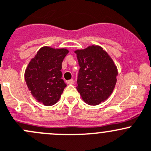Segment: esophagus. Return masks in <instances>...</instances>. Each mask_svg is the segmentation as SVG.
Returning <instances> with one entry per match:
<instances>
[{
  "instance_id": "esophagus-1",
  "label": "esophagus",
  "mask_w": 151,
  "mask_h": 151,
  "mask_svg": "<svg viewBox=\"0 0 151 151\" xmlns=\"http://www.w3.org/2000/svg\"><path fill=\"white\" fill-rule=\"evenodd\" d=\"M67 83H68V84H73L74 83V80L73 79H70V80H68V81H67Z\"/></svg>"
}]
</instances>
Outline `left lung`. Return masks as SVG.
Wrapping results in <instances>:
<instances>
[{"label":"left lung","mask_w":151,"mask_h":151,"mask_svg":"<svg viewBox=\"0 0 151 151\" xmlns=\"http://www.w3.org/2000/svg\"><path fill=\"white\" fill-rule=\"evenodd\" d=\"M75 53L80 67L76 89L86 104L98 105L112 93L117 82V68L100 46H89Z\"/></svg>","instance_id":"left-lung-1"}]
</instances>
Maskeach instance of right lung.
I'll list each match as a JSON object with an SVG mask.
<instances>
[{
	"instance_id": "right-lung-1",
	"label": "right lung",
	"mask_w": 151,
	"mask_h": 151,
	"mask_svg": "<svg viewBox=\"0 0 151 151\" xmlns=\"http://www.w3.org/2000/svg\"><path fill=\"white\" fill-rule=\"evenodd\" d=\"M67 49L42 47L28 64L25 80L31 93L38 102L52 106L60 98L67 84L62 79V64Z\"/></svg>"
}]
</instances>
